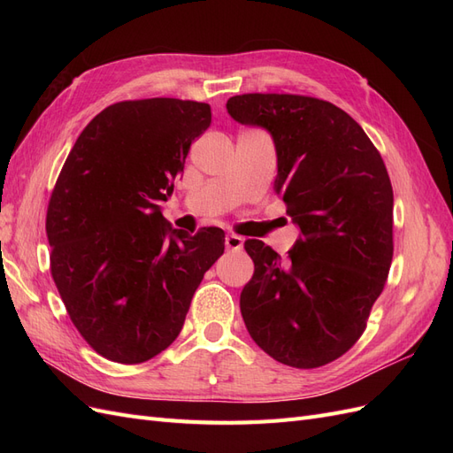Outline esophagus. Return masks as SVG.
<instances>
[{
	"mask_svg": "<svg viewBox=\"0 0 453 453\" xmlns=\"http://www.w3.org/2000/svg\"><path fill=\"white\" fill-rule=\"evenodd\" d=\"M225 245H226L228 251H240L243 248V238H240L236 234H228L225 238Z\"/></svg>",
	"mask_w": 453,
	"mask_h": 453,
	"instance_id": "esophagus-1",
	"label": "esophagus"
}]
</instances>
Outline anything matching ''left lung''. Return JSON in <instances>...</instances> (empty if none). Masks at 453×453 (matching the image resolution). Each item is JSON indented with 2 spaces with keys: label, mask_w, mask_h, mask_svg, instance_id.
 Instances as JSON below:
<instances>
[{
  "label": "left lung",
  "mask_w": 453,
  "mask_h": 453,
  "mask_svg": "<svg viewBox=\"0 0 453 453\" xmlns=\"http://www.w3.org/2000/svg\"><path fill=\"white\" fill-rule=\"evenodd\" d=\"M242 125L276 145L273 190L300 228L287 260L243 243L255 273L240 310L255 344L295 368L342 357L366 328L393 260V188L365 130L331 102L298 94H242L226 102Z\"/></svg>",
  "instance_id": "8db88e82"
}]
</instances>
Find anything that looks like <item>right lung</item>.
I'll use <instances>...</instances> for the list:
<instances>
[{"label": "right lung", "instance_id": "add662e5", "mask_svg": "<svg viewBox=\"0 0 453 453\" xmlns=\"http://www.w3.org/2000/svg\"><path fill=\"white\" fill-rule=\"evenodd\" d=\"M211 107L177 98L105 107L81 132L47 208L50 273L67 315L102 357L138 365L181 333L225 232L172 228L158 200L181 175Z\"/></svg>", "mask_w": 453, "mask_h": 453}]
</instances>
